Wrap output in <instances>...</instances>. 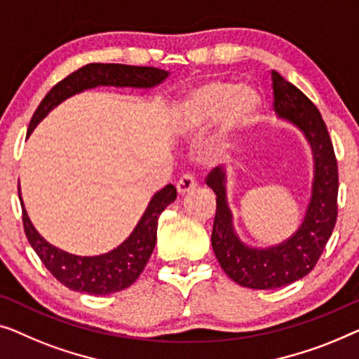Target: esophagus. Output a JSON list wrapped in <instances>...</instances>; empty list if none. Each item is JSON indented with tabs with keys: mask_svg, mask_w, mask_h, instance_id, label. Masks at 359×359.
<instances>
[{
	"mask_svg": "<svg viewBox=\"0 0 359 359\" xmlns=\"http://www.w3.org/2000/svg\"><path fill=\"white\" fill-rule=\"evenodd\" d=\"M196 189V179L191 174H184L177 182V191L180 195L189 194V191Z\"/></svg>",
	"mask_w": 359,
	"mask_h": 359,
	"instance_id": "obj_1",
	"label": "esophagus"
}]
</instances>
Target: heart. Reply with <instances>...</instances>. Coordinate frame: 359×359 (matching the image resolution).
<instances>
[{
  "label": "heart",
  "instance_id": "obj_1",
  "mask_svg": "<svg viewBox=\"0 0 359 359\" xmlns=\"http://www.w3.org/2000/svg\"><path fill=\"white\" fill-rule=\"evenodd\" d=\"M259 110V97L247 86L234 88L224 81H210L198 86L180 105V123L187 131H200L219 122L221 135L215 146L228 148L236 131L249 127Z\"/></svg>",
  "mask_w": 359,
  "mask_h": 359
}]
</instances>
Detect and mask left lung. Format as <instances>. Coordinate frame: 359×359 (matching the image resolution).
I'll list each match as a JSON object with an SVG mask.
<instances>
[{
	"instance_id": "left-lung-1",
	"label": "left lung",
	"mask_w": 359,
	"mask_h": 359,
	"mask_svg": "<svg viewBox=\"0 0 359 359\" xmlns=\"http://www.w3.org/2000/svg\"><path fill=\"white\" fill-rule=\"evenodd\" d=\"M273 109L304 131L316 161L312 198L304 223L290 239L270 249H250L234 234L231 211L226 203L224 174L211 170L206 185L216 195V215L211 232L215 255L231 280L254 290H273L301 280L311 273L335 228L338 215V168L333 144L314 102L296 86L271 72Z\"/></svg>"
}]
</instances>
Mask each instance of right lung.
<instances>
[{"mask_svg": "<svg viewBox=\"0 0 359 359\" xmlns=\"http://www.w3.org/2000/svg\"><path fill=\"white\" fill-rule=\"evenodd\" d=\"M165 69L154 67H130L118 63H89L76 69L67 78L60 81L48 90L42 102L32 115L29 123L27 136L32 133L40 120L60 102L69 95L81 90L95 88V86H118V88H153L168 78ZM177 198L174 185H165L163 190L153 196L144 215L130 237L109 254L99 257H78L63 252L48 244L30 223L24 208L19 189V200L22 206V224L29 244L35 254L47 266V270L62 285L69 290L89 294H110L122 291L138 280L144 270L151 254H153L156 239H158V219L163 211Z\"/></svg>", "mask_w": 359, "mask_h": 359, "instance_id": "obj_1", "label": "right lung"}]
</instances>
